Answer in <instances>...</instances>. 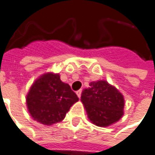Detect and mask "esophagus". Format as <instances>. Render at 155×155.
<instances>
[{
	"mask_svg": "<svg viewBox=\"0 0 155 155\" xmlns=\"http://www.w3.org/2000/svg\"><path fill=\"white\" fill-rule=\"evenodd\" d=\"M81 92L82 90H79V91H76V94H77L78 97H81Z\"/></svg>",
	"mask_w": 155,
	"mask_h": 155,
	"instance_id": "34e87169",
	"label": "esophagus"
}]
</instances>
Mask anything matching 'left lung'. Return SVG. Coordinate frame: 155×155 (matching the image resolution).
<instances>
[{
    "mask_svg": "<svg viewBox=\"0 0 155 155\" xmlns=\"http://www.w3.org/2000/svg\"><path fill=\"white\" fill-rule=\"evenodd\" d=\"M81 101L89 120L96 126H110L123 115V96L105 81L91 82L90 87L82 91Z\"/></svg>",
    "mask_w": 155,
    "mask_h": 155,
    "instance_id": "1",
    "label": "left lung"
}]
</instances>
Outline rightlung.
Masks as SVG:
<instances>
[{"label": "right lung", "mask_w": 155, "mask_h": 155, "mask_svg": "<svg viewBox=\"0 0 155 155\" xmlns=\"http://www.w3.org/2000/svg\"><path fill=\"white\" fill-rule=\"evenodd\" d=\"M79 97L58 74H43L34 83L27 95V106L35 120L51 126L63 120Z\"/></svg>", "instance_id": "right-lung-1"}]
</instances>
